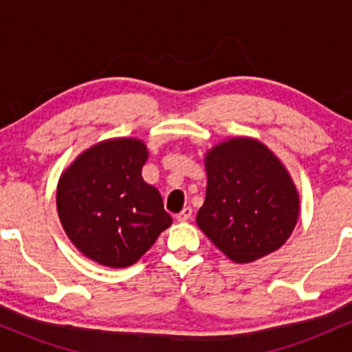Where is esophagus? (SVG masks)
<instances>
[{
  "label": "esophagus",
  "mask_w": 352,
  "mask_h": 352,
  "mask_svg": "<svg viewBox=\"0 0 352 352\" xmlns=\"http://www.w3.org/2000/svg\"><path fill=\"white\" fill-rule=\"evenodd\" d=\"M192 213H193L192 207H185L175 218H177V220H179V221H187V220H190V218H192Z\"/></svg>",
  "instance_id": "1"
}]
</instances>
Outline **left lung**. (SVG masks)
Returning a JSON list of instances; mask_svg holds the SVG:
<instances>
[{
	"mask_svg": "<svg viewBox=\"0 0 352 352\" xmlns=\"http://www.w3.org/2000/svg\"><path fill=\"white\" fill-rule=\"evenodd\" d=\"M204 162L201 232L235 263L280 250L296 227L300 192L274 152L253 137H232L207 151Z\"/></svg>",
	"mask_w": 352,
	"mask_h": 352,
	"instance_id": "8db88e82",
	"label": "left lung"
}]
</instances>
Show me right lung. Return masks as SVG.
<instances>
[{
    "label": "right lung",
    "instance_id": "obj_1",
    "mask_svg": "<svg viewBox=\"0 0 352 352\" xmlns=\"http://www.w3.org/2000/svg\"><path fill=\"white\" fill-rule=\"evenodd\" d=\"M148 148L135 137H116L80 152L60 173L56 207L64 232L84 256L127 268L172 225L162 195L142 179Z\"/></svg>",
    "mask_w": 352,
    "mask_h": 352
}]
</instances>
